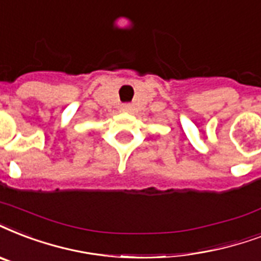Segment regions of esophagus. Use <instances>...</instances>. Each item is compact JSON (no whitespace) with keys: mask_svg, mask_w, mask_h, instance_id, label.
Returning a JSON list of instances; mask_svg holds the SVG:
<instances>
[{"mask_svg":"<svg viewBox=\"0 0 261 261\" xmlns=\"http://www.w3.org/2000/svg\"><path fill=\"white\" fill-rule=\"evenodd\" d=\"M120 108H122V111H124V112H128V111L131 110V106L130 104H122Z\"/></svg>","mask_w":261,"mask_h":261,"instance_id":"1","label":"esophagus"}]
</instances>
